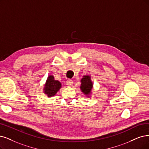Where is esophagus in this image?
Segmentation results:
<instances>
[{"instance_id": "1", "label": "esophagus", "mask_w": 149, "mask_h": 149, "mask_svg": "<svg viewBox=\"0 0 149 149\" xmlns=\"http://www.w3.org/2000/svg\"><path fill=\"white\" fill-rule=\"evenodd\" d=\"M66 85L69 86H72L73 85V81L71 79H68L67 81H66Z\"/></svg>"}]
</instances>
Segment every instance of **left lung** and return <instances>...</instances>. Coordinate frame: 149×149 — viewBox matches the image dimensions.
Here are the masks:
<instances>
[{
    "instance_id": "8db88e82",
    "label": "left lung",
    "mask_w": 149,
    "mask_h": 149,
    "mask_svg": "<svg viewBox=\"0 0 149 149\" xmlns=\"http://www.w3.org/2000/svg\"><path fill=\"white\" fill-rule=\"evenodd\" d=\"M80 89L81 91L84 93L85 95H88L91 93V90L93 88V83L91 81V77L88 75L84 76L81 80Z\"/></svg>"
}]
</instances>
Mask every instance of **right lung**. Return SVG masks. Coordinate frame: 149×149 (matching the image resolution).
I'll return each instance as SVG.
<instances>
[{"label": "right lung", "mask_w": 149, "mask_h": 149, "mask_svg": "<svg viewBox=\"0 0 149 149\" xmlns=\"http://www.w3.org/2000/svg\"><path fill=\"white\" fill-rule=\"evenodd\" d=\"M61 87V84L58 80H54L53 75H49L44 87V93L48 97H52L56 94V93Z\"/></svg>", "instance_id": "right-lung-1"}]
</instances>
